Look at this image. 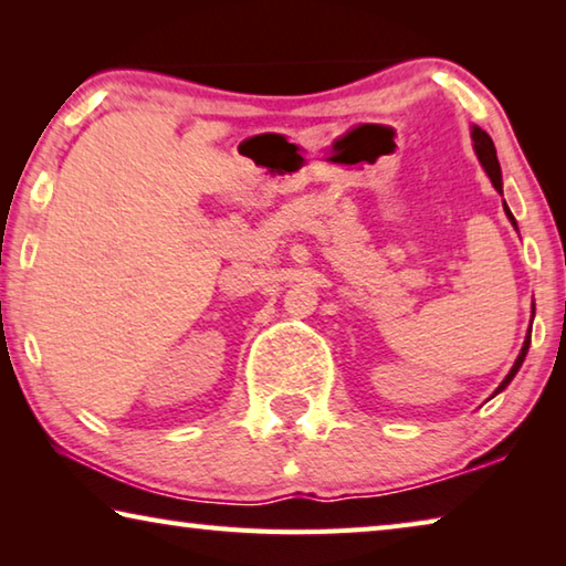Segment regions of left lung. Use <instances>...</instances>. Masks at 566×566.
Returning a JSON list of instances; mask_svg holds the SVG:
<instances>
[{
    "instance_id": "obj_1",
    "label": "left lung",
    "mask_w": 566,
    "mask_h": 566,
    "mask_svg": "<svg viewBox=\"0 0 566 566\" xmlns=\"http://www.w3.org/2000/svg\"><path fill=\"white\" fill-rule=\"evenodd\" d=\"M472 139H474V149H476V157H479V161H482V167L486 169V175H490L494 189L500 191V195H502V169H500V159H496V149H494V142H492V137H490V134H486L484 129L474 127V129H472ZM504 212H506V217H510V222L516 227L514 217H512V212H510V207H506V205H504ZM532 317H534V314H532ZM530 342H532V327H530V334H526L524 347H522V352H520V357H516L514 367L510 369V375L504 377L502 385L496 387L494 395H500V391H502V389H504L506 385H510V381L514 379L516 371H520L522 361H524V357H526V349H530Z\"/></svg>"
}]
</instances>
